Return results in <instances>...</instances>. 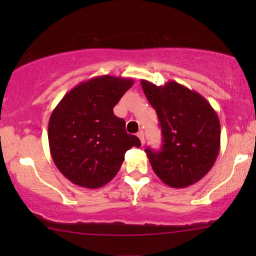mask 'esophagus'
Instances as JSON below:
<instances>
[{
    "instance_id": "esophagus-1",
    "label": "esophagus",
    "mask_w": 256,
    "mask_h": 256,
    "mask_svg": "<svg viewBox=\"0 0 256 256\" xmlns=\"http://www.w3.org/2000/svg\"><path fill=\"white\" fill-rule=\"evenodd\" d=\"M138 138H140V141H141V144L143 146V143H144V135H143V132L140 130L138 132Z\"/></svg>"
}]
</instances>
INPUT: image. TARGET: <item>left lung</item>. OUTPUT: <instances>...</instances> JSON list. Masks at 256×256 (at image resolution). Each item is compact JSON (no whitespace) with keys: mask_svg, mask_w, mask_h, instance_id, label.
Listing matches in <instances>:
<instances>
[{"mask_svg":"<svg viewBox=\"0 0 256 256\" xmlns=\"http://www.w3.org/2000/svg\"><path fill=\"white\" fill-rule=\"evenodd\" d=\"M162 130L160 150L146 149L152 170L164 184L186 188L211 170L220 150V122L204 96L176 82L164 86L141 80Z\"/></svg>","mask_w":256,"mask_h":256,"instance_id":"8db88e82","label":"left lung"}]
</instances>
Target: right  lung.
<instances>
[{
  "instance_id": "add662e5",
  "label": "right lung",
  "mask_w": 256,
  "mask_h": 256,
  "mask_svg": "<svg viewBox=\"0 0 256 256\" xmlns=\"http://www.w3.org/2000/svg\"><path fill=\"white\" fill-rule=\"evenodd\" d=\"M132 79L100 76L72 88L48 120V146L58 170L73 184L99 188L113 180L138 136L127 134L113 108L132 86Z\"/></svg>"
}]
</instances>
